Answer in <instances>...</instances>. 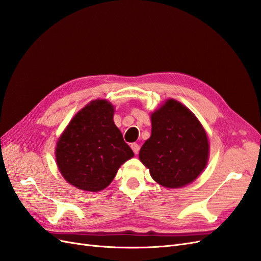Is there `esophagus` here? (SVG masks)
Wrapping results in <instances>:
<instances>
[{"label": "esophagus", "mask_w": 261, "mask_h": 261, "mask_svg": "<svg viewBox=\"0 0 261 261\" xmlns=\"http://www.w3.org/2000/svg\"><path fill=\"white\" fill-rule=\"evenodd\" d=\"M130 147H132V149H133V151H134V153H138L139 152V145L138 144H136V143H133L132 145H130Z\"/></svg>", "instance_id": "1"}]
</instances>
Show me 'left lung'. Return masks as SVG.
<instances>
[{"label": "left lung", "instance_id": "left-lung-1", "mask_svg": "<svg viewBox=\"0 0 261 261\" xmlns=\"http://www.w3.org/2000/svg\"><path fill=\"white\" fill-rule=\"evenodd\" d=\"M151 136L140 148L139 159L160 185L185 186L195 180L208 160L206 132L179 102L168 100L151 115Z\"/></svg>", "mask_w": 261, "mask_h": 261}]
</instances>
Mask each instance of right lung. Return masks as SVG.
Wrapping results in <instances>:
<instances>
[{"mask_svg":"<svg viewBox=\"0 0 261 261\" xmlns=\"http://www.w3.org/2000/svg\"><path fill=\"white\" fill-rule=\"evenodd\" d=\"M113 106L96 100L73 118L60 137L55 155L69 184L88 192L105 189L118 168L134 155L113 122Z\"/></svg>","mask_w":261,"mask_h":261,"instance_id":"1","label":"right lung"}]
</instances>
